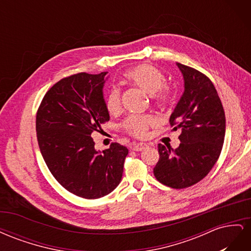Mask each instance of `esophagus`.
Wrapping results in <instances>:
<instances>
[{"mask_svg": "<svg viewBox=\"0 0 251 251\" xmlns=\"http://www.w3.org/2000/svg\"><path fill=\"white\" fill-rule=\"evenodd\" d=\"M149 146L147 143H143V142H139L137 144H135V146L133 147V151H143L144 149H147Z\"/></svg>", "mask_w": 251, "mask_h": 251, "instance_id": "1", "label": "esophagus"}]
</instances>
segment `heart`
<instances>
[{
  "label": "heart",
  "mask_w": 251,
  "mask_h": 251,
  "mask_svg": "<svg viewBox=\"0 0 251 251\" xmlns=\"http://www.w3.org/2000/svg\"><path fill=\"white\" fill-rule=\"evenodd\" d=\"M124 78L126 81L138 87L149 95H154L155 101L160 107H166L172 102V93L168 87H165V77L160 70L156 67L142 64L131 68L125 72ZM105 109L110 114H117L120 111V93L117 89L110 90L105 95ZM157 120L151 115H131L125 119L121 125L126 132L137 138H146L149 134V128L154 126Z\"/></svg>",
  "instance_id": "1"
}]
</instances>
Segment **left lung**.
<instances>
[{
	"label": "left lung",
	"mask_w": 251,
	"mask_h": 251,
	"mask_svg": "<svg viewBox=\"0 0 251 251\" xmlns=\"http://www.w3.org/2000/svg\"><path fill=\"white\" fill-rule=\"evenodd\" d=\"M184 78V92L170 117L181 131L180 146L173 150L158 144L159 160L154 175L172 188L198 183L221 154L225 137V113L214 83L200 71L177 63Z\"/></svg>",
	"instance_id": "8db88e82"
}]
</instances>
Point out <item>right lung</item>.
Segmentation results:
<instances>
[{
    "instance_id": "1",
    "label": "right lung",
    "mask_w": 251,
    "mask_h": 251,
    "mask_svg": "<svg viewBox=\"0 0 251 251\" xmlns=\"http://www.w3.org/2000/svg\"><path fill=\"white\" fill-rule=\"evenodd\" d=\"M108 72H81L57 81L36 113V136L49 171L68 192L98 199L120 183L128 150L114 142L96 151L91 134L110 120L102 88Z\"/></svg>"
}]
</instances>
